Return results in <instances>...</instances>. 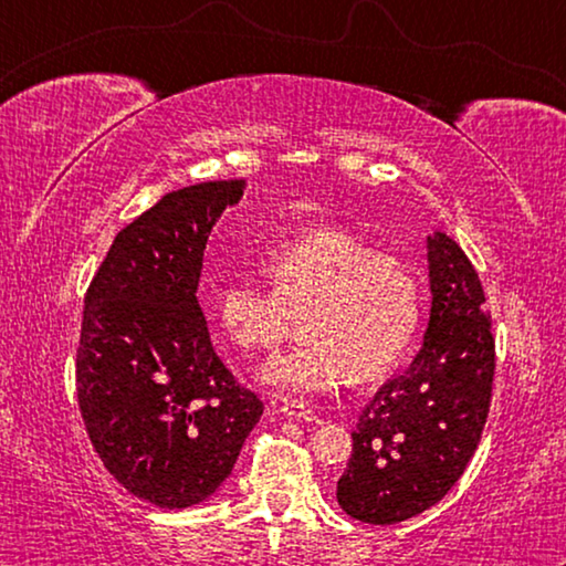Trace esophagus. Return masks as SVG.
Listing matches in <instances>:
<instances>
[{
  "label": "esophagus",
  "mask_w": 566,
  "mask_h": 566,
  "mask_svg": "<svg viewBox=\"0 0 566 566\" xmlns=\"http://www.w3.org/2000/svg\"><path fill=\"white\" fill-rule=\"evenodd\" d=\"M280 411L284 417H294V419H304V421H319V417L306 407V401L302 399H284Z\"/></svg>",
  "instance_id": "esophagus-1"
}]
</instances>
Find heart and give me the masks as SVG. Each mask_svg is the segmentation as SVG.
I'll return each mask as SVG.
<instances>
[{
	"mask_svg": "<svg viewBox=\"0 0 566 566\" xmlns=\"http://www.w3.org/2000/svg\"><path fill=\"white\" fill-rule=\"evenodd\" d=\"M272 284L249 274L217 294L219 327L244 352H274L302 317L304 337L262 369L266 385L322 391L371 379L405 357L421 322V284L395 254L344 232H317L264 256Z\"/></svg>",
	"mask_w": 566,
	"mask_h": 566,
	"instance_id": "1",
	"label": "heart"
}]
</instances>
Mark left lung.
<instances>
[{
    "label": "left lung",
    "instance_id": "obj_1",
    "mask_svg": "<svg viewBox=\"0 0 566 566\" xmlns=\"http://www.w3.org/2000/svg\"><path fill=\"white\" fill-rule=\"evenodd\" d=\"M432 314L424 344L361 409L337 502L354 520L397 524L452 490L482 439L494 337L479 274L454 239H427Z\"/></svg>",
    "mask_w": 566,
    "mask_h": 566
}]
</instances>
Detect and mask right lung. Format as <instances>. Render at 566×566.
Instances as JSON below:
<instances>
[{
	"label": "right lung",
	"instance_id": "obj_1",
	"mask_svg": "<svg viewBox=\"0 0 566 566\" xmlns=\"http://www.w3.org/2000/svg\"><path fill=\"white\" fill-rule=\"evenodd\" d=\"M244 179L169 191L114 237L84 294L76 401L124 490L185 510L232 474L264 405L209 342L197 284L209 232Z\"/></svg>",
	"mask_w": 566,
	"mask_h": 566
}]
</instances>
